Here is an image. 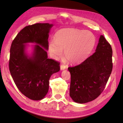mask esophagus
<instances>
[{
  "instance_id": "esophagus-1",
  "label": "esophagus",
  "mask_w": 123,
  "mask_h": 123,
  "mask_svg": "<svg viewBox=\"0 0 123 123\" xmlns=\"http://www.w3.org/2000/svg\"><path fill=\"white\" fill-rule=\"evenodd\" d=\"M60 69L61 70H64L66 69V66L64 65H61L60 66Z\"/></svg>"
}]
</instances>
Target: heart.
<instances>
[{
  "mask_svg": "<svg viewBox=\"0 0 123 123\" xmlns=\"http://www.w3.org/2000/svg\"><path fill=\"white\" fill-rule=\"evenodd\" d=\"M95 38L91 32L67 28L55 33L54 40L49 43V51L51 57L58 59L64 49L65 57L72 64L82 62L90 54L94 47Z\"/></svg>",
  "mask_w": 123,
  "mask_h": 123,
  "instance_id": "obj_1",
  "label": "heart"
}]
</instances>
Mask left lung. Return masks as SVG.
<instances>
[{"label": "left lung", "mask_w": 123, "mask_h": 123, "mask_svg": "<svg viewBox=\"0 0 123 123\" xmlns=\"http://www.w3.org/2000/svg\"><path fill=\"white\" fill-rule=\"evenodd\" d=\"M112 50L100 35L95 52L80 65L68 68L71 74L70 96L84 104L97 98L104 90L112 70Z\"/></svg>", "instance_id": "left-lung-1"}]
</instances>
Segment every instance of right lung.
Segmentation results:
<instances>
[{
    "label": "right lung",
    "mask_w": 123,
    "mask_h": 123,
    "mask_svg": "<svg viewBox=\"0 0 123 123\" xmlns=\"http://www.w3.org/2000/svg\"><path fill=\"white\" fill-rule=\"evenodd\" d=\"M53 24L37 23L19 32L11 44L9 69L15 84L25 96L32 100L45 98L49 80L60 70L59 63L48 58V38ZM29 43L32 52H27Z\"/></svg>",
    "instance_id": "add662e5"
}]
</instances>
